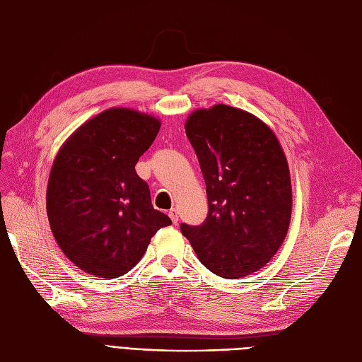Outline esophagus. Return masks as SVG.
<instances>
[{
  "label": "esophagus",
  "mask_w": 362,
  "mask_h": 362,
  "mask_svg": "<svg viewBox=\"0 0 362 362\" xmlns=\"http://www.w3.org/2000/svg\"><path fill=\"white\" fill-rule=\"evenodd\" d=\"M168 214H169L170 221H172L173 223L178 222V210H177V208H170V210L168 211Z\"/></svg>",
  "instance_id": "34e87169"
}]
</instances>
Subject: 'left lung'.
Returning <instances> with one entry per match:
<instances>
[{"mask_svg": "<svg viewBox=\"0 0 362 362\" xmlns=\"http://www.w3.org/2000/svg\"><path fill=\"white\" fill-rule=\"evenodd\" d=\"M199 160L208 216L199 226L181 223L202 264L214 275H250L276 254L291 218V180L276 134L255 115L216 104L185 120Z\"/></svg>", "mask_w": 362, "mask_h": 362, "instance_id": "8db88e82", "label": "left lung"}]
</instances>
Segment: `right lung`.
Segmentation results:
<instances>
[{
	"label": "right lung",
	"instance_id": "1",
	"mask_svg": "<svg viewBox=\"0 0 362 362\" xmlns=\"http://www.w3.org/2000/svg\"><path fill=\"white\" fill-rule=\"evenodd\" d=\"M160 119L113 107L86 120L60 146L48 178L47 214L62 252L83 272L113 279L133 269L170 218L154 210L136 173Z\"/></svg>",
	"mask_w": 362,
	"mask_h": 362
}]
</instances>
